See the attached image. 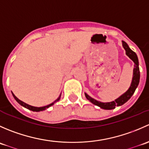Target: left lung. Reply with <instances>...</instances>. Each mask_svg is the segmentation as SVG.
<instances>
[{"label": "left lung", "mask_w": 149, "mask_h": 149, "mask_svg": "<svg viewBox=\"0 0 149 149\" xmlns=\"http://www.w3.org/2000/svg\"><path fill=\"white\" fill-rule=\"evenodd\" d=\"M123 47H124V49H125L126 55H127L135 63L134 70H133V80H132L131 85H130L129 89L127 90L124 94H123L121 97H120L119 98L117 99L116 100H115V101L113 102H111L107 103L100 102L97 101V100H94V99H92L91 97H90L88 94H85V96L86 97L87 100H89V101L91 102V103L94 104L102 108V109H115L116 106H120V105H123V104H125L126 102H127L130 100V98L132 97V95L134 94L136 88H137V86H139L140 81V71L139 67V59H138L137 55L136 54V52H133L132 49H130V47H129L125 42L123 41Z\"/></svg>", "instance_id": "1"}]
</instances>
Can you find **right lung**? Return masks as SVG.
<instances>
[{
	"label": "right lung",
	"mask_w": 149,
	"mask_h": 149,
	"mask_svg": "<svg viewBox=\"0 0 149 149\" xmlns=\"http://www.w3.org/2000/svg\"><path fill=\"white\" fill-rule=\"evenodd\" d=\"M12 94H13V97H14V99H15V100H16V101L18 103H19V104H20L22 105V106H23V107H24L27 108V109H29V110L34 111V112H40V111H43V110H45V109H46L47 108H48V107H49L52 106V105L53 104L55 103V102H58V101H59V100H60V99H61V96H60V97H58V98L57 99V100H55V101L53 103L47 105V106L42 107H33V106H31V105H29V104H26V103H24V102L21 101V100H19V99H18L17 97H16V96H15L14 94H13V93H12Z\"/></svg>",
	"instance_id": "obj_1"
}]
</instances>
